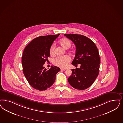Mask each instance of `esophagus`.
I'll return each instance as SVG.
<instances>
[{
    "label": "esophagus",
    "instance_id": "34e87169",
    "mask_svg": "<svg viewBox=\"0 0 123 123\" xmlns=\"http://www.w3.org/2000/svg\"><path fill=\"white\" fill-rule=\"evenodd\" d=\"M61 70H63V71H65L66 70V68H61Z\"/></svg>",
    "mask_w": 123,
    "mask_h": 123
}]
</instances>
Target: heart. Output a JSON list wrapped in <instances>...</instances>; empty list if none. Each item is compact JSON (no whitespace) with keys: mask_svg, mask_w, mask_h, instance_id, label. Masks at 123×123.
Wrapping results in <instances>:
<instances>
[{"mask_svg":"<svg viewBox=\"0 0 123 123\" xmlns=\"http://www.w3.org/2000/svg\"><path fill=\"white\" fill-rule=\"evenodd\" d=\"M59 44L65 49H69L71 45V41L67 38H64L60 39L59 41ZM54 44H52L49 49V54L51 56L55 55ZM70 57L68 55L60 56L56 57L53 60V63L55 65L60 68H66L68 66V64L70 61Z\"/></svg>","mask_w":123,"mask_h":123,"instance_id":"heart-1","label":"heart"}]
</instances>
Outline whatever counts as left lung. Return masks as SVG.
<instances>
[{
  "instance_id": "obj_1",
  "label": "left lung",
  "mask_w": 123,
  "mask_h": 123,
  "mask_svg": "<svg viewBox=\"0 0 123 123\" xmlns=\"http://www.w3.org/2000/svg\"><path fill=\"white\" fill-rule=\"evenodd\" d=\"M76 46L74 65L80 64V68L72 69L68 83L74 89L84 90L93 84L98 75L100 58L95 43L87 37L75 34H64Z\"/></svg>"
}]
</instances>
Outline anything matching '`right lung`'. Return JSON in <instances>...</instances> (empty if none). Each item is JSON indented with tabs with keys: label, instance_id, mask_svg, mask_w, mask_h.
<instances>
[{
	"label": "right lung",
	"instance_id": "1",
	"mask_svg": "<svg viewBox=\"0 0 123 123\" xmlns=\"http://www.w3.org/2000/svg\"><path fill=\"white\" fill-rule=\"evenodd\" d=\"M49 35L34 38L25 49L22 59L23 71L26 79L34 89L46 90L54 83L60 68L51 66L47 70L43 66L49 57V49L59 36Z\"/></svg>",
	"mask_w": 123,
	"mask_h": 123
}]
</instances>
